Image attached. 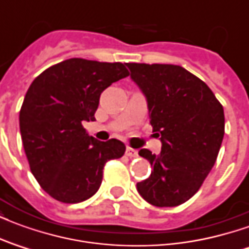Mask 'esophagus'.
Wrapping results in <instances>:
<instances>
[{
  "mask_svg": "<svg viewBox=\"0 0 249 249\" xmlns=\"http://www.w3.org/2000/svg\"><path fill=\"white\" fill-rule=\"evenodd\" d=\"M125 155L128 157H137L139 156V152H137V149H133V148H130V146H126Z\"/></svg>",
  "mask_w": 249,
  "mask_h": 249,
  "instance_id": "esophagus-1",
  "label": "esophagus"
}]
</instances>
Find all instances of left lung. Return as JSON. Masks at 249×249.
Here are the masks:
<instances>
[{
    "label": "left lung",
    "mask_w": 249,
    "mask_h": 249,
    "mask_svg": "<svg viewBox=\"0 0 249 249\" xmlns=\"http://www.w3.org/2000/svg\"><path fill=\"white\" fill-rule=\"evenodd\" d=\"M126 66L145 96L153 132L161 140L159 156L139 151L153 171L137 183V191L152 205L176 207L197 192L213 167L224 137V110L208 85L183 66Z\"/></svg>",
    "instance_id": "obj_1"
}]
</instances>
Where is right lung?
<instances>
[{"instance_id": "add662e5", "label": "right lung", "mask_w": 249, "mask_h": 249, "mask_svg": "<svg viewBox=\"0 0 249 249\" xmlns=\"http://www.w3.org/2000/svg\"><path fill=\"white\" fill-rule=\"evenodd\" d=\"M129 76L121 62L69 58L36 77L19 110V130L30 171L61 203H81L97 192L105 162L124 155V142L98 141L82 126L93 121L100 94Z\"/></svg>"}]
</instances>
